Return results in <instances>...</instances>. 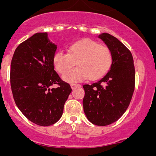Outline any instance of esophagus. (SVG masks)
Listing matches in <instances>:
<instances>
[{"label":"esophagus","mask_w":156,"mask_h":156,"mask_svg":"<svg viewBox=\"0 0 156 156\" xmlns=\"http://www.w3.org/2000/svg\"><path fill=\"white\" fill-rule=\"evenodd\" d=\"M80 84H75V83H72V84H71V87H72V89H74V88H75L76 87H79Z\"/></svg>","instance_id":"obj_1"}]
</instances>
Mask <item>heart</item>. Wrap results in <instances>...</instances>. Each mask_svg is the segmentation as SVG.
<instances>
[{"label":"heart","mask_w":156,"mask_h":156,"mask_svg":"<svg viewBox=\"0 0 156 156\" xmlns=\"http://www.w3.org/2000/svg\"><path fill=\"white\" fill-rule=\"evenodd\" d=\"M77 62L75 69L69 70ZM54 68L59 73L64 74L62 78L68 82H77L88 78L99 80L108 73L113 62L111 50L90 39H84L72 44L69 53L59 51L53 56Z\"/></svg>","instance_id":"b5f03b06"}]
</instances>
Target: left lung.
Listing matches in <instances>:
<instances>
[{"label": "left lung", "mask_w": 156, "mask_h": 156, "mask_svg": "<svg viewBox=\"0 0 156 156\" xmlns=\"http://www.w3.org/2000/svg\"><path fill=\"white\" fill-rule=\"evenodd\" d=\"M98 37L111 50L113 62L101 80L83 85V107L91 123L106 126L119 120L128 107L134 91L135 69L131 53L119 39L108 33Z\"/></svg>", "instance_id": "left-lung-1"}]
</instances>
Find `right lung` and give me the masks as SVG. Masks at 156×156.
Returning <instances> with one entry per match:
<instances>
[{"label":"right lung","instance_id":"right-lung-1","mask_svg":"<svg viewBox=\"0 0 156 156\" xmlns=\"http://www.w3.org/2000/svg\"><path fill=\"white\" fill-rule=\"evenodd\" d=\"M56 45L48 33H36L16 49L10 66V85L17 107L33 123L49 126L62 116L72 88L54 70ZM57 84L56 88L51 86Z\"/></svg>","mask_w":156,"mask_h":156}]
</instances>
